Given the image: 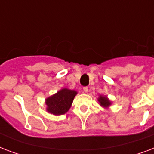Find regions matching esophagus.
I'll use <instances>...</instances> for the list:
<instances>
[{
    "mask_svg": "<svg viewBox=\"0 0 154 154\" xmlns=\"http://www.w3.org/2000/svg\"><path fill=\"white\" fill-rule=\"evenodd\" d=\"M83 91H84V93H87L88 92V87H83Z\"/></svg>",
    "mask_w": 154,
    "mask_h": 154,
    "instance_id": "obj_1",
    "label": "esophagus"
}]
</instances>
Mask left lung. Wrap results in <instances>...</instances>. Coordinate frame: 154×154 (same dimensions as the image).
Listing matches in <instances>:
<instances>
[{
	"label": "left lung",
	"instance_id": "obj_1",
	"mask_svg": "<svg viewBox=\"0 0 154 154\" xmlns=\"http://www.w3.org/2000/svg\"><path fill=\"white\" fill-rule=\"evenodd\" d=\"M98 104L105 109H108L110 106L112 104V102L107 98V96L105 95H99L98 98Z\"/></svg>",
	"mask_w": 154,
	"mask_h": 154
}]
</instances>
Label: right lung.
<instances>
[{"mask_svg": "<svg viewBox=\"0 0 154 154\" xmlns=\"http://www.w3.org/2000/svg\"><path fill=\"white\" fill-rule=\"evenodd\" d=\"M77 94L76 90L62 88L56 94L46 98V111L54 116H60L67 113Z\"/></svg>", "mask_w": 154, "mask_h": 154, "instance_id": "1", "label": "right lung"}]
</instances>
